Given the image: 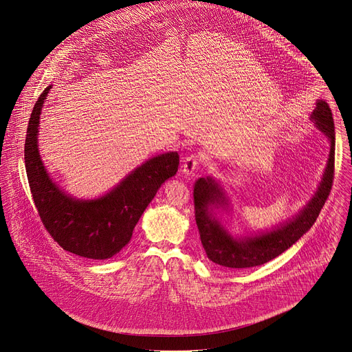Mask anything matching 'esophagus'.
I'll return each instance as SVG.
<instances>
[{
	"instance_id": "1",
	"label": "esophagus",
	"mask_w": 352,
	"mask_h": 352,
	"mask_svg": "<svg viewBox=\"0 0 352 352\" xmlns=\"http://www.w3.org/2000/svg\"><path fill=\"white\" fill-rule=\"evenodd\" d=\"M198 164H199V158L197 155L191 154L182 164V173L185 175H191L194 173V170L198 167Z\"/></svg>"
}]
</instances>
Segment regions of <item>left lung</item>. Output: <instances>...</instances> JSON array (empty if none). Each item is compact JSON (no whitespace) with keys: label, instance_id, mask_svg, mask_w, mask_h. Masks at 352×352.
I'll use <instances>...</instances> for the list:
<instances>
[{"label":"left lung","instance_id":"left-lung-1","mask_svg":"<svg viewBox=\"0 0 352 352\" xmlns=\"http://www.w3.org/2000/svg\"><path fill=\"white\" fill-rule=\"evenodd\" d=\"M329 140L331 148L323 178L311 201L287 222L250 236L233 237L214 214V209H228L229 201L214 178H199L194 185L195 222L208 257L221 267L250 268L263 265L291 248L315 223L329 195L335 168V126L329 106L316 102L309 118Z\"/></svg>","mask_w":352,"mask_h":352}]
</instances>
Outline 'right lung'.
Returning <instances> with one entry per match:
<instances>
[{
  "mask_svg": "<svg viewBox=\"0 0 352 352\" xmlns=\"http://www.w3.org/2000/svg\"><path fill=\"white\" fill-rule=\"evenodd\" d=\"M51 88L48 85L43 91L28 123L24 160L30 192L45 229L64 250L106 260L130 243L139 218L157 191L177 174L179 155L170 151L150 158L99 198H74L52 181L38 153L40 115Z\"/></svg>",
  "mask_w": 352,
  "mask_h": 352,
  "instance_id": "1",
  "label": "right lung"
}]
</instances>
